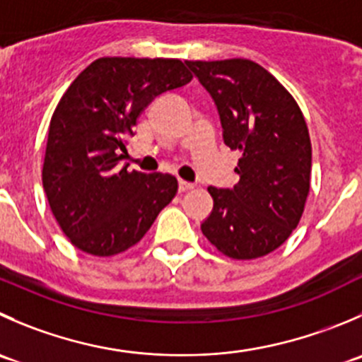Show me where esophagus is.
<instances>
[{
  "instance_id": "34e87169",
  "label": "esophagus",
  "mask_w": 362,
  "mask_h": 362,
  "mask_svg": "<svg viewBox=\"0 0 362 362\" xmlns=\"http://www.w3.org/2000/svg\"><path fill=\"white\" fill-rule=\"evenodd\" d=\"M189 189H192V184H191V182L178 180V191L184 192V191H189Z\"/></svg>"
}]
</instances>
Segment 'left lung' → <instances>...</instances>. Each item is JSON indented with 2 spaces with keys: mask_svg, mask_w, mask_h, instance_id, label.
Returning a JSON list of instances; mask_svg holds the SVG:
<instances>
[{
  "mask_svg": "<svg viewBox=\"0 0 362 362\" xmlns=\"http://www.w3.org/2000/svg\"><path fill=\"white\" fill-rule=\"evenodd\" d=\"M212 97L224 145L240 152L231 189L210 185L202 231L223 255L252 259L278 249L304 212L311 141L303 111L281 83L244 58L185 62Z\"/></svg>",
  "mask_w": 362,
  "mask_h": 362,
  "instance_id": "left-lung-1",
  "label": "left lung"
}]
</instances>
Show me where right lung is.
Masks as SVG:
<instances>
[{"label": "right lung", "instance_id": "add662e5", "mask_svg": "<svg viewBox=\"0 0 362 362\" xmlns=\"http://www.w3.org/2000/svg\"><path fill=\"white\" fill-rule=\"evenodd\" d=\"M192 76L180 59L99 58L52 113L42 184L63 233L88 255L138 244L177 194V178L122 166L139 113Z\"/></svg>", "mask_w": 362, "mask_h": 362}]
</instances>
